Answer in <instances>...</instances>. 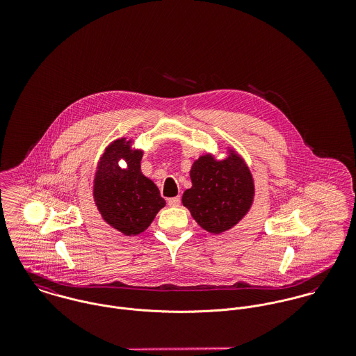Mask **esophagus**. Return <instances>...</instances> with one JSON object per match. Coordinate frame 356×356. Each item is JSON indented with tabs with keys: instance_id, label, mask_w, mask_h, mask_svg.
Instances as JSON below:
<instances>
[{
	"instance_id": "34e87169",
	"label": "esophagus",
	"mask_w": 356,
	"mask_h": 356,
	"mask_svg": "<svg viewBox=\"0 0 356 356\" xmlns=\"http://www.w3.org/2000/svg\"><path fill=\"white\" fill-rule=\"evenodd\" d=\"M181 204V197H171L168 199V205L170 207H178Z\"/></svg>"
}]
</instances>
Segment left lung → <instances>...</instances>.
I'll return each mask as SVG.
<instances>
[{
    "instance_id": "left-lung-1",
    "label": "left lung",
    "mask_w": 356,
    "mask_h": 356,
    "mask_svg": "<svg viewBox=\"0 0 356 356\" xmlns=\"http://www.w3.org/2000/svg\"><path fill=\"white\" fill-rule=\"evenodd\" d=\"M192 188L182 204L204 230L219 234L237 225L254 202L252 174L244 160L230 154L220 161L211 154L200 156L191 170Z\"/></svg>"
}]
</instances>
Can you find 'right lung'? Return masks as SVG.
Listing matches in <instances>:
<instances>
[{"label": "right lung", "instance_id": "obj_1", "mask_svg": "<svg viewBox=\"0 0 356 356\" xmlns=\"http://www.w3.org/2000/svg\"><path fill=\"white\" fill-rule=\"evenodd\" d=\"M131 141H113L97 165L93 196L102 219L126 236L143 233L165 205L157 186L141 172L143 151H131ZM123 158L126 169L118 165Z\"/></svg>", "mask_w": 356, "mask_h": 356}]
</instances>
